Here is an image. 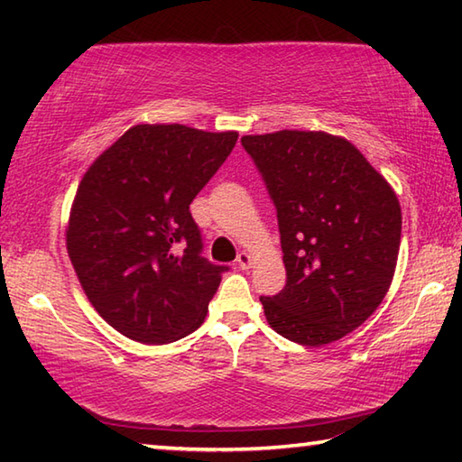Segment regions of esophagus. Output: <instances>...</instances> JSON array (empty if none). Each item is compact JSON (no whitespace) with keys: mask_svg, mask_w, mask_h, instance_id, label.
Masks as SVG:
<instances>
[{"mask_svg":"<svg viewBox=\"0 0 462 462\" xmlns=\"http://www.w3.org/2000/svg\"><path fill=\"white\" fill-rule=\"evenodd\" d=\"M236 264H238V269L246 271V269H250V264H253V256H250L248 253H240L236 259Z\"/></svg>","mask_w":462,"mask_h":462,"instance_id":"34e87169","label":"esophagus"}]
</instances>
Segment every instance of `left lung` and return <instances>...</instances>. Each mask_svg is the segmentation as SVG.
Returning <instances> with one entry per match:
<instances>
[{"instance_id": "left-lung-1", "label": "left lung", "mask_w": 462, "mask_h": 462, "mask_svg": "<svg viewBox=\"0 0 462 462\" xmlns=\"http://www.w3.org/2000/svg\"><path fill=\"white\" fill-rule=\"evenodd\" d=\"M277 208L287 283L261 297L283 338L322 346L361 326L393 279L402 242L395 191L346 138L279 130L242 136Z\"/></svg>"}]
</instances>
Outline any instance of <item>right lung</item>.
<instances>
[{"mask_svg": "<svg viewBox=\"0 0 462 462\" xmlns=\"http://www.w3.org/2000/svg\"><path fill=\"white\" fill-rule=\"evenodd\" d=\"M236 140L238 132L138 124L83 175L67 253L91 306L130 340L169 344L206 319L228 267L201 256L189 203Z\"/></svg>", "mask_w": 462, "mask_h": 462, "instance_id": "obj_1", "label": "right lung"}]
</instances>
